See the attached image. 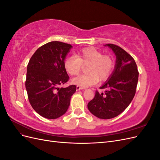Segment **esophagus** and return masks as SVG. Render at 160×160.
<instances>
[{
	"mask_svg": "<svg viewBox=\"0 0 160 160\" xmlns=\"http://www.w3.org/2000/svg\"><path fill=\"white\" fill-rule=\"evenodd\" d=\"M76 89H77V91H79V90H81V89H83L84 88H81V87H80V86H77V88H76Z\"/></svg>",
	"mask_w": 160,
	"mask_h": 160,
	"instance_id": "esophagus-1",
	"label": "esophagus"
}]
</instances>
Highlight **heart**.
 <instances>
[{"instance_id":"1","label":"heart","mask_w":160,"mask_h":160,"mask_svg":"<svg viewBox=\"0 0 160 160\" xmlns=\"http://www.w3.org/2000/svg\"><path fill=\"white\" fill-rule=\"evenodd\" d=\"M63 65L71 75L79 74L82 65H89L87 69L88 74L80 75L71 81L73 84L85 88L97 83L99 80H107L112 74L115 63L111 56L103 55L95 48L88 47L77 51L75 56L67 57Z\"/></svg>"}]
</instances>
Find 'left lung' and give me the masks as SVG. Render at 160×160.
<instances>
[{
	"label": "left lung",
	"instance_id": "obj_1",
	"mask_svg": "<svg viewBox=\"0 0 160 160\" xmlns=\"http://www.w3.org/2000/svg\"><path fill=\"white\" fill-rule=\"evenodd\" d=\"M105 46L109 47L115 53V68L100 88L106 89L105 95L96 91L88 108L97 118L109 119L122 113L132 102L136 91L139 72L133 58L122 48L113 44Z\"/></svg>",
	"mask_w": 160,
	"mask_h": 160
}]
</instances>
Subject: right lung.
<instances>
[{
  "label": "right lung",
  "mask_w": 160,
  "mask_h": 160,
  "mask_svg": "<svg viewBox=\"0 0 160 160\" xmlns=\"http://www.w3.org/2000/svg\"><path fill=\"white\" fill-rule=\"evenodd\" d=\"M72 47L60 41L41 46L34 53L27 69L25 87L33 109L47 119H57L66 113L76 86L59 88L69 81L64 68L66 56Z\"/></svg>",
  "instance_id": "1"
}]
</instances>
